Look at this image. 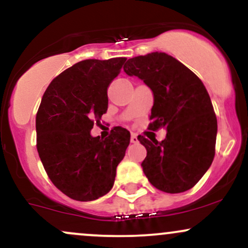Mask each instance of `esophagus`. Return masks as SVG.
<instances>
[{"label":"esophagus","mask_w":248,"mask_h":248,"mask_svg":"<svg viewBox=\"0 0 248 248\" xmlns=\"http://www.w3.org/2000/svg\"><path fill=\"white\" fill-rule=\"evenodd\" d=\"M130 140H131V143H138V137L136 133H132L131 135V138H130Z\"/></svg>","instance_id":"1"}]
</instances>
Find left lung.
<instances>
[{
  "instance_id": "left-lung-1",
  "label": "left lung",
  "mask_w": 248,
  "mask_h": 248,
  "mask_svg": "<svg viewBox=\"0 0 248 248\" xmlns=\"http://www.w3.org/2000/svg\"><path fill=\"white\" fill-rule=\"evenodd\" d=\"M125 74L151 89L150 130L164 127V140L138 136L147 154L141 163L149 182L166 193L190 190L206 173L214 158L217 117L202 82L187 66L165 52L127 60Z\"/></svg>"
}]
</instances>
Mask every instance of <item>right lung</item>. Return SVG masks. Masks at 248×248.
Segmentation results:
<instances>
[{
  "instance_id": "1",
  "label": "right lung",
  "mask_w": 248,
  "mask_h": 248,
  "mask_svg": "<svg viewBox=\"0 0 248 248\" xmlns=\"http://www.w3.org/2000/svg\"><path fill=\"white\" fill-rule=\"evenodd\" d=\"M125 57L85 60L52 79L36 115L37 151L54 185L71 199L91 202L107 194L130 144L117 126L108 138L93 137V122L108 110V88Z\"/></svg>"
}]
</instances>
